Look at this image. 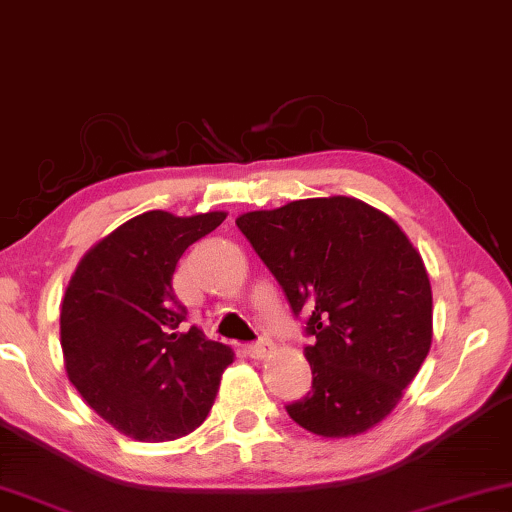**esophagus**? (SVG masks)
I'll list each match as a JSON object with an SVG mask.
<instances>
[{
  "mask_svg": "<svg viewBox=\"0 0 512 512\" xmlns=\"http://www.w3.org/2000/svg\"><path fill=\"white\" fill-rule=\"evenodd\" d=\"M270 351H272L270 339H258L256 344L244 346V353H247L249 358H254V360H261V358H265V355H268Z\"/></svg>",
  "mask_w": 512,
  "mask_h": 512,
  "instance_id": "esophagus-1",
  "label": "esophagus"
}]
</instances>
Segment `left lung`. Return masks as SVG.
Listing matches in <instances>:
<instances>
[{"mask_svg":"<svg viewBox=\"0 0 512 512\" xmlns=\"http://www.w3.org/2000/svg\"><path fill=\"white\" fill-rule=\"evenodd\" d=\"M314 344L311 390L286 404L318 436H353L402 399L432 344L425 263L388 214L346 196L235 221Z\"/></svg>","mask_w":512,"mask_h":512,"instance_id":"obj_1","label":"left lung"}]
</instances>
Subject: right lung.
Instances as JSON below:
<instances>
[{"label": "right lung", "mask_w": 512, "mask_h": 512, "mask_svg": "<svg viewBox=\"0 0 512 512\" xmlns=\"http://www.w3.org/2000/svg\"><path fill=\"white\" fill-rule=\"evenodd\" d=\"M224 212L129 219L87 251L66 288L59 328L66 374L99 416L136 441H173L207 418L233 351L184 328L173 272Z\"/></svg>", "instance_id": "1"}]
</instances>
